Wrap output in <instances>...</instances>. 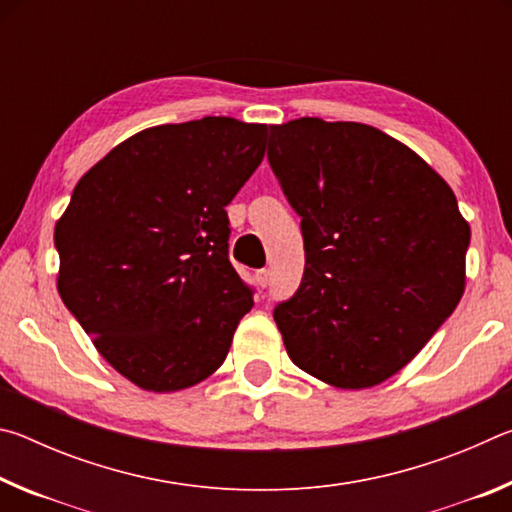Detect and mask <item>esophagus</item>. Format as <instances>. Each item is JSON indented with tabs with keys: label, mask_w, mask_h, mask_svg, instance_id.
<instances>
[{
	"label": "esophagus",
	"mask_w": 512,
	"mask_h": 512,
	"mask_svg": "<svg viewBox=\"0 0 512 512\" xmlns=\"http://www.w3.org/2000/svg\"><path fill=\"white\" fill-rule=\"evenodd\" d=\"M255 280H257L259 287L266 289L268 284H271V271H266V268H262V271L255 273Z\"/></svg>",
	"instance_id": "esophagus-1"
}]
</instances>
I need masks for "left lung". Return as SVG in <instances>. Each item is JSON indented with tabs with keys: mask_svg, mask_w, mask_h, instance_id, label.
Masks as SVG:
<instances>
[{
	"mask_svg": "<svg viewBox=\"0 0 512 512\" xmlns=\"http://www.w3.org/2000/svg\"><path fill=\"white\" fill-rule=\"evenodd\" d=\"M268 162L300 214L305 273L275 307L300 370L336 388L400 372L465 291L470 225L409 146L357 121L271 126Z\"/></svg>",
	"mask_w": 512,
	"mask_h": 512,
	"instance_id": "1",
	"label": "left lung"
}]
</instances>
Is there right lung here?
Here are the masks:
<instances>
[{"instance_id": "right-lung-1", "label": "right lung", "mask_w": 512, "mask_h": 512, "mask_svg": "<svg viewBox=\"0 0 512 512\" xmlns=\"http://www.w3.org/2000/svg\"><path fill=\"white\" fill-rule=\"evenodd\" d=\"M266 137V124L232 117L146 128L85 173L56 223L60 298L144 391L210 377L253 307L228 257L225 205L259 167Z\"/></svg>"}]
</instances>
